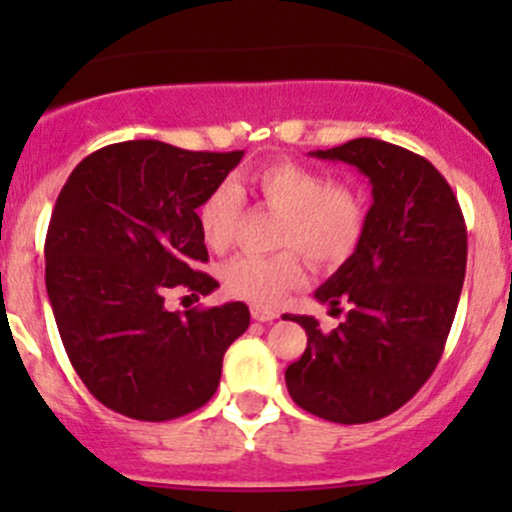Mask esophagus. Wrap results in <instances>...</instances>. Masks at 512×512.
<instances>
[{"mask_svg":"<svg viewBox=\"0 0 512 512\" xmlns=\"http://www.w3.org/2000/svg\"><path fill=\"white\" fill-rule=\"evenodd\" d=\"M252 319H257V322H275L277 312H272V309L252 307Z\"/></svg>","mask_w":512,"mask_h":512,"instance_id":"1","label":"esophagus"}]
</instances>
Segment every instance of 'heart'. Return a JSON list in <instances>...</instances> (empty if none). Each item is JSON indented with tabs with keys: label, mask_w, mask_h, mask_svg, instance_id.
Segmentation results:
<instances>
[{
	"label": "heart",
	"mask_w": 512,
	"mask_h": 512,
	"mask_svg": "<svg viewBox=\"0 0 512 512\" xmlns=\"http://www.w3.org/2000/svg\"><path fill=\"white\" fill-rule=\"evenodd\" d=\"M250 188L265 208L282 215L277 245L294 250L272 257L240 255L223 267V285L232 297L255 307H275L289 289L304 282V252L317 267H337L359 247L366 230V205L349 185L292 160L262 165L250 173ZM242 213V190L225 180L198 205L205 245L223 252Z\"/></svg>",
	"instance_id": "obj_1"
}]
</instances>
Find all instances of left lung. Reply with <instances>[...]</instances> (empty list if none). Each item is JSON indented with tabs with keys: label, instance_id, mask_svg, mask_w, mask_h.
Segmentation results:
<instances>
[{
	"label": "left lung",
	"instance_id": "1",
	"mask_svg": "<svg viewBox=\"0 0 512 512\" xmlns=\"http://www.w3.org/2000/svg\"><path fill=\"white\" fill-rule=\"evenodd\" d=\"M309 156L361 170L374 203L354 255L314 292L332 312L344 304V322L322 332L314 317H282L307 332L287 391L319 418L369 423L401 409L441 359L466 277V220L446 178L394 143L354 138Z\"/></svg>",
	"mask_w": 512,
	"mask_h": 512
}]
</instances>
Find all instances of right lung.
Masks as SVG:
<instances>
[{
  "label": "right lung",
  "mask_w": 512,
  "mask_h": 512,
  "mask_svg": "<svg viewBox=\"0 0 512 512\" xmlns=\"http://www.w3.org/2000/svg\"><path fill=\"white\" fill-rule=\"evenodd\" d=\"M245 151L126 141L81 160L46 232V292L86 389L136 421H170L213 399L250 309H165L168 289L210 294L198 205Z\"/></svg>",
  "instance_id": "1"
}]
</instances>
